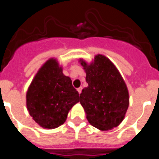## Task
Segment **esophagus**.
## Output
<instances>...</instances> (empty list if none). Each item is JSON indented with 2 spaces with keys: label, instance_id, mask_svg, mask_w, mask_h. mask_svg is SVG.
Here are the masks:
<instances>
[{
  "label": "esophagus",
  "instance_id": "obj_1",
  "mask_svg": "<svg viewBox=\"0 0 159 159\" xmlns=\"http://www.w3.org/2000/svg\"><path fill=\"white\" fill-rule=\"evenodd\" d=\"M82 87H80V88H79L78 89H77V91H78V92H79V94H80L81 93V92H82Z\"/></svg>",
  "mask_w": 159,
  "mask_h": 159
}]
</instances>
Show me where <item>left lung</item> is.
<instances>
[{"label": "left lung", "mask_w": 159, "mask_h": 159, "mask_svg": "<svg viewBox=\"0 0 159 159\" xmlns=\"http://www.w3.org/2000/svg\"><path fill=\"white\" fill-rule=\"evenodd\" d=\"M80 62L88 84L80 94V103L87 119L100 130L118 127L129 107L128 89L121 74L103 55H96L91 64L83 59Z\"/></svg>", "instance_id": "obj_1"}]
</instances>
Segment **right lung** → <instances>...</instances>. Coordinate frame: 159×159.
Listing matches in <instances>:
<instances>
[{
    "label": "right lung",
    "instance_id": "right-lung-1",
    "mask_svg": "<svg viewBox=\"0 0 159 159\" xmlns=\"http://www.w3.org/2000/svg\"><path fill=\"white\" fill-rule=\"evenodd\" d=\"M80 102V95L70 77L56 59L42 65L28 88L26 105L29 115L43 128L54 129L64 124L69 112Z\"/></svg>",
    "mask_w": 159,
    "mask_h": 159
}]
</instances>
